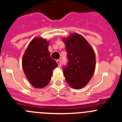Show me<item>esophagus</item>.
<instances>
[{
  "mask_svg": "<svg viewBox=\"0 0 122 122\" xmlns=\"http://www.w3.org/2000/svg\"><path fill=\"white\" fill-rule=\"evenodd\" d=\"M56 62H57L58 64V66H61V61L60 59H59V60H56Z\"/></svg>",
  "mask_w": 122,
  "mask_h": 122,
  "instance_id": "obj_1",
  "label": "esophagus"
}]
</instances>
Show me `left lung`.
Here are the masks:
<instances>
[{
  "label": "left lung",
  "mask_w": 122,
  "mask_h": 122,
  "mask_svg": "<svg viewBox=\"0 0 122 122\" xmlns=\"http://www.w3.org/2000/svg\"><path fill=\"white\" fill-rule=\"evenodd\" d=\"M63 41L68 61L67 66H62L65 79L73 88H82L94 72L95 53L87 40L79 34H71Z\"/></svg>",
  "instance_id": "1"
}]
</instances>
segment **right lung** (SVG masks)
<instances>
[{
	"label": "right lung",
	"mask_w": 122,
	"mask_h": 122,
	"mask_svg": "<svg viewBox=\"0 0 122 122\" xmlns=\"http://www.w3.org/2000/svg\"><path fill=\"white\" fill-rule=\"evenodd\" d=\"M49 43L35 38L30 43L22 59L23 69L29 82L37 88L45 87L51 80L57 62L51 57Z\"/></svg>",
	"instance_id": "1"
}]
</instances>
